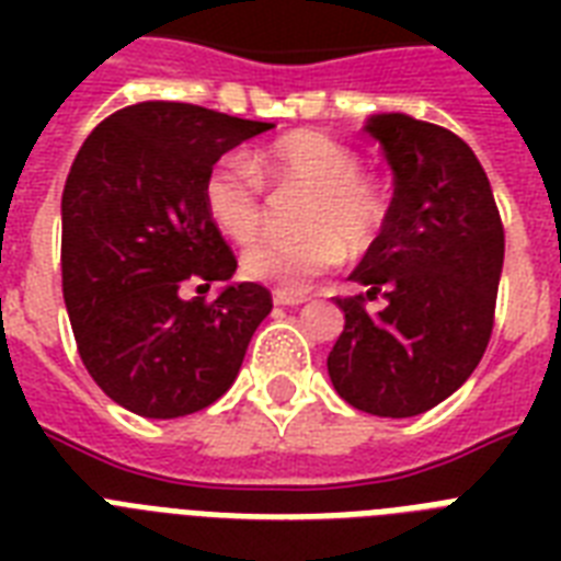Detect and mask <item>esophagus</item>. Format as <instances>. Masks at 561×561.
<instances>
[{"label":"esophagus","mask_w":561,"mask_h":561,"mask_svg":"<svg viewBox=\"0 0 561 561\" xmlns=\"http://www.w3.org/2000/svg\"><path fill=\"white\" fill-rule=\"evenodd\" d=\"M273 302H276V306H302V302H308V294H299V290H288V288H276L273 290Z\"/></svg>","instance_id":"esophagus-1"}]
</instances>
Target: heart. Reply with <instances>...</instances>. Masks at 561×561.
<instances>
[{
    "mask_svg": "<svg viewBox=\"0 0 561 561\" xmlns=\"http://www.w3.org/2000/svg\"><path fill=\"white\" fill-rule=\"evenodd\" d=\"M276 192H306L294 227L297 238H271L241 255L244 276L282 288H302L343 259L373 250L390 218V197L360 171L358 153L314 130H297L264 148L253 165L241 157L220 160L206 178L203 201L211 224L238 244H250L264 227L262 180Z\"/></svg>",
    "mask_w": 561,
    "mask_h": 561,
    "instance_id": "b5f03b06",
    "label": "heart"
}]
</instances>
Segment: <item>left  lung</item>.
<instances>
[{
	"mask_svg": "<svg viewBox=\"0 0 561 561\" xmlns=\"http://www.w3.org/2000/svg\"><path fill=\"white\" fill-rule=\"evenodd\" d=\"M392 169L390 218L350 273L367 288L346 317L329 378L352 408L408 419L436 408L486 352L504 267V227L483 165L460 136L404 113L364 127ZM385 299L369 312L367 298Z\"/></svg>",
	"mask_w": 561,
	"mask_h": 561,
	"instance_id": "8db88e82",
	"label": "left lung"
}]
</instances>
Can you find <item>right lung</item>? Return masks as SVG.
Returning <instances> with one entry per match:
<instances>
[{
  "mask_svg": "<svg viewBox=\"0 0 561 561\" xmlns=\"http://www.w3.org/2000/svg\"><path fill=\"white\" fill-rule=\"evenodd\" d=\"M271 127L145 101L104 118L75 157L60 201L66 311L92 381L136 416L218 401L271 314V290L229 282L238 262L203 201L211 165ZM188 280L225 288L188 300Z\"/></svg>",
  "mask_w": 561,
  "mask_h": 561,
  "instance_id": "1",
  "label": "right lung"
}]
</instances>
